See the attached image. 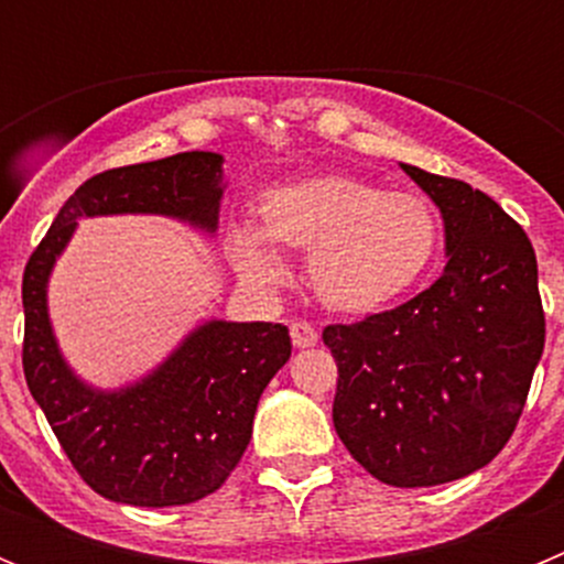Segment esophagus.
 <instances>
[{"instance_id":"obj_1","label":"esophagus","mask_w":564,"mask_h":564,"mask_svg":"<svg viewBox=\"0 0 564 564\" xmlns=\"http://www.w3.org/2000/svg\"><path fill=\"white\" fill-rule=\"evenodd\" d=\"M291 338H293V347L299 350H305V347H313L318 341V333L311 322H293L291 325Z\"/></svg>"}]
</instances>
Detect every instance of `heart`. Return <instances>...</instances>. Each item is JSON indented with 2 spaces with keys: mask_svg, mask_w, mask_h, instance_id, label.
<instances>
[{
  "mask_svg": "<svg viewBox=\"0 0 564 564\" xmlns=\"http://www.w3.org/2000/svg\"><path fill=\"white\" fill-rule=\"evenodd\" d=\"M262 228L234 223L228 257L251 288L279 285L285 262L276 246L307 251V279L322 305L372 313L392 305L426 276L441 246L430 203L383 192L356 177H313L273 188L259 206Z\"/></svg>",
  "mask_w": 564,
  "mask_h": 564,
  "instance_id": "heart-1",
  "label": "heart"
}]
</instances>
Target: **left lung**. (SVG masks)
Segmentation results:
<instances>
[{
  "mask_svg": "<svg viewBox=\"0 0 564 564\" xmlns=\"http://www.w3.org/2000/svg\"><path fill=\"white\" fill-rule=\"evenodd\" d=\"M441 208L446 268L415 299L322 338L338 364L333 426L376 480H460L514 432L545 347L536 257L488 194L401 163Z\"/></svg>",
  "mask_w": 564,
  "mask_h": 564,
  "instance_id": "8db88e82",
  "label": "left lung"
}]
</instances>
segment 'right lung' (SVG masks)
I'll return each instance as SVG.
<instances>
[{
  "label": "right lung",
  "mask_w": 564,
  "mask_h": 564,
  "mask_svg": "<svg viewBox=\"0 0 564 564\" xmlns=\"http://www.w3.org/2000/svg\"><path fill=\"white\" fill-rule=\"evenodd\" d=\"M226 192L223 154L181 152L109 169L76 188L22 279L24 378L93 491L143 508L186 506L226 482L248 449L262 390L291 358L285 325L208 318L152 372L101 390L76 376L53 333L50 273L78 220L158 214L214 234Z\"/></svg>",
  "instance_id": "right-lung-1"
}]
</instances>
